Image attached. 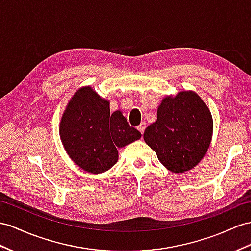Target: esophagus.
<instances>
[{
    "label": "esophagus",
    "instance_id": "esophagus-1",
    "mask_svg": "<svg viewBox=\"0 0 251 251\" xmlns=\"http://www.w3.org/2000/svg\"><path fill=\"white\" fill-rule=\"evenodd\" d=\"M145 128H146V124L143 122V123H141V124L138 126V130L143 134V132H144V130H145Z\"/></svg>",
    "mask_w": 251,
    "mask_h": 251
}]
</instances>
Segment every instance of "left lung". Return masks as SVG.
<instances>
[{"mask_svg":"<svg viewBox=\"0 0 251 251\" xmlns=\"http://www.w3.org/2000/svg\"><path fill=\"white\" fill-rule=\"evenodd\" d=\"M213 120L207 105L193 91L166 96L158 107L157 121L146 128L145 143L173 173L197 165L210 146Z\"/></svg>","mask_w":251,"mask_h":251,"instance_id":"8db88e82","label":"left lung"}]
</instances>
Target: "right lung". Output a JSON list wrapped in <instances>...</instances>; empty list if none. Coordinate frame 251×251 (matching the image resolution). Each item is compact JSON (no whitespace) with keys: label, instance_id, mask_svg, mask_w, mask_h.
<instances>
[{"label":"right lung","instance_id":"add662e5","mask_svg":"<svg viewBox=\"0 0 251 251\" xmlns=\"http://www.w3.org/2000/svg\"><path fill=\"white\" fill-rule=\"evenodd\" d=\"M68 155L83 171L100 174L118 162V149L141 138L120 110L110 113L109 101L88 86L77 90L59 125Z\"/></svg>","mask_w":251,"mask_h":251}]
</instances>
